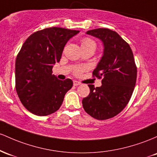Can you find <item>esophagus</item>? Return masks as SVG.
<instances>
[{"mask_svg":"<svg viewBox=\"0 0 157 157\" xmlns=\"http://www.w3.org/2000/svg\"><path fill=\"white\" fill-rule=\"evenodd\" d=\"M81 83L79 82H77V81H73V85L74 86H78L80 85Z\"/></svg>","mask_w":157,"mask_h":157,"instance_id":"esophagus-1","label":"esophagus"}]
</instances>
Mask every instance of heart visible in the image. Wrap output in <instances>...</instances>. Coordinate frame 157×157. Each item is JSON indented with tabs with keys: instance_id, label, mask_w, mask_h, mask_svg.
Wrapping results in <instances>:
<instances>
[{
	"instance_id": "1",
	"label": "heart",
	"mask_w": 157,
	"mask_h": 157,
	"mask_svg": "<svg viewBox=\"0 0 157 157\" xmlns=\"http://www.w3.org/2000/svg\"><path fill=\"white\" fill-rule=\"evenodd\" d=\"M82 48H88V47H93L96 49V44L94 40L90 38H84L82 40ZM86 70V67L84 66H77L74 68L73 73L75 75H79Z\"/></svg>"
}]
</instances>
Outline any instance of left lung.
I'll use <instances>...</instances> for the list:
<instances>
[{
    "instance_id": "obj_1",
    "label": "left lung",
    "mask_w": 157,
    "mask_h": 157,
    "mask_svg": "<svg viewBox=\"0 0 157 157\" xmlns=\"http://www.w3.org/2000/svg\"><path fill=\"white\" fill-rule=\"evenodd\" d=\"M87 34L103 42L104 52L93 75L102 78L101 86L88 84L90 93L82 100L90 116L105 120L119 114L131 99L136 82L137 68L129 44L115 31L106 28L91 29Z\"/></svg>"
}]
</instances>
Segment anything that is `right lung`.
I'll return each instance as SVG.
<instances>
[{
  "label": "right lung",
  "instance_id": "add662e5",
  "mask_svg": "<svg viewBox=\"0 0 157 157\" xmlns=\"http://www.w3.org/2000/svg\"><path fill=\"white\" fill-rule=\"evenodd\" d=\"M61 27L37 31L25 40L15 61V88L22 105L35 115L53 113L61 107L73 81L59 80L52 67L67 42L78 33Z\"/></svg>",
  "mask_w": 157,
  "mask_h": 157
}]
</instances>
